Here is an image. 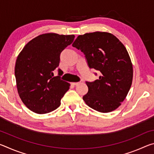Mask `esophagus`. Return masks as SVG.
<instances>
[{"label":"esophagus","mask_w":154,"mask_h":154,"mask_svg":"<svg viewBox=\"0 0 154 154\" xmlns=\"http://www.w3.org/2000/svg\"><path fill=\"white\" fill-rule=\"evenodd\" d=\"M79 83H80V82H72L71 84L74 85H77L78 84H79Z\"/></svg>","instance_id":"esophagus-1"}]
</instances>
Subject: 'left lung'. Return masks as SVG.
<instances>
[{
	"label": "left lung",
	"instance_id": "left-lung-1",
	"mask_svg": "<svg viewBox=\"0 0 154 154\" xmlns=\"http://www.w3.org/2000/svg\"><path fill=\"white\" fill-rule=\"evenodd\" d=\"M72 45L85 54L90 69L101 72L98 79L85 82L88 92L83 100L101 113L116 110L126 98L133 78L126 48L116 36L98 31L78 36Z\"/></svg>",
	"mask_w": 154,
	"mask_h": 154
}]
</instances>
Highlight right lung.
<instances>
[{
	"label": "right lung",
	"instance_id": "right-lung-1",
	"mask_svg": "<svg viewBox=\"0 0 154 154\" xmlns=\"http://www.w3.org/2000/svg\"><path fill=\"white\" fill-rule=\"evenodd\" d=\"M75 35L46 33L30 41L18 55L15 66L17 92L23 103L38 114L48 113L60 105L71 84L60 80L54 71L61 52L71 45Z\"/></svg>",
	"mask_w": 154,
	"mask_h": 154
}]
</instances>
